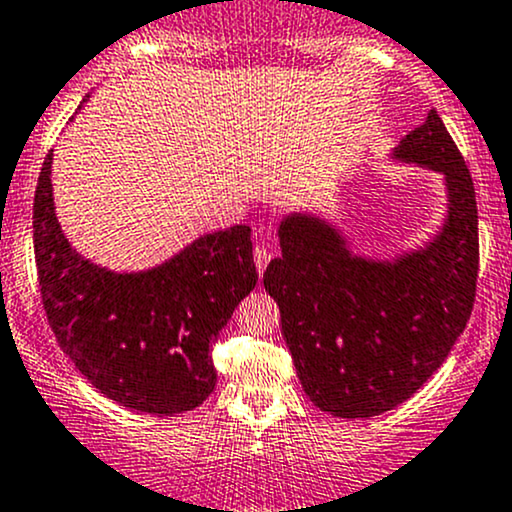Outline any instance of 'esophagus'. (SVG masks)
Here are the masks:
<instances>
[{
  "mask_svg": "<svg viewBox=\"0 0 512 512\" xmlns=\"http://www.w3.org/2000/svg\"><path fill=\"white\" fill-rule=\"evenodd\" d=\"M271 258H273V254H271V249H268L266 244H256V249H254V263H256L258 273L266 271V266H268V263H271Z\"/></svg>",
  "mask_w": 512,
  "mask_h": 512,
  "instance_id": "34e87169",
  "label": "esophagus"
}]
</instances>
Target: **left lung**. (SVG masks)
<instances>
[{"mask_svg": "<svg viewBox=\"0 0 512 512\" xmlns=\"http://www.w3.org/2000/svg\"><path fill=\"white\" fill-rule=\"evenodd\" d=\"M393 156L447 180V222L425 249L368 261L332 224L290 214L278 229L283 256L263 273L302 388L334 417L405 403L444 364L474 310L478 210L464 156L434 109Z\"/></svg>", "mask_w": 512, "mask_h": 512, "instance_id": "1", "label": "left lung"}]
</instances>
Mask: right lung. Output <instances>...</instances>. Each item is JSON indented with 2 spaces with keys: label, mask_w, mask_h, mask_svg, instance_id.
<instances>
[{
  "label": "right lung",
  "mask_w": 512,
  "mask_h": 512,
  "mask_svg": "<svg viewBox=\"0 0 512 512\" xmlns=\"http://www.w3.org/2000/svg\"><path fill=\"white\" fill-rule=\"evenodd\" d=\"M53 153L34 197V254L43 310L60 349L107 398L151 415L205 403L217 383L212 344L256 288L251 229L192 241L141 273H114L68 244L53 207Z\"/></svg>",
  "instance_id": "1"
}]
</instances>
